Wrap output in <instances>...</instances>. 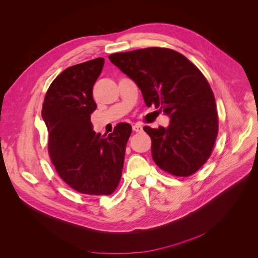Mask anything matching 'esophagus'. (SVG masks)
Wrapping results in <instances>:
<instances>
[{"mask_svg": "<svg viewBox=\"0 0 258 258\" xmlns=\"http://www.w3.org/2000/svg\"><path fill=\"white\" fill-rule=\"evenodd\" d=\"M133 131L136 133H142L143 132V126L139 123H137L135 125H133Z\"/></svg>", "mask_w": 258, "mask_h": 258, "instance_id": "34e87169", "label": "esophagus"}]
</instances>
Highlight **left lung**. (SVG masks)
Listing matches in <instances>:
<instances>
[{
	"label": "left lung",
	"instance_id": "1",
	"mask_svg": "<svg viewBox=\"0 0 258 258\" xmlns=\"http://www.w3.org/2000/svg\"><path fill=\"white\" fill-rule=\"evenodd\" d=\"M140 88L147 107L170 117L168 127L143 130L156 164L175 176H190L209 160L218 135L211 86L198 68L170 48L148 47L109 56Z\"/></svg>",
	"mask_w": 258,
	"mask_h": 258
}]
</instances>
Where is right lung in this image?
Here are the masks:
<instances>
[{
	"mask_svg": "<svg viewBox=\"0 0 258 258\" xmlns=\"http://www.w3.org/2000/svg\"><path fill=\"white\" fill-rule=\"evenodd\" d=\"M104 63V58H96L66 68L50 84L41 111L57 173L74 190L87 195H111L116 190L132 134L125 122L109 135L93 131L92 90Z\"/></svg>",
	"mask_w": 258,
	"mask_h": 258,
	"instance_id": "obj_1",
	"label": "right lung"
}]
</instances>
